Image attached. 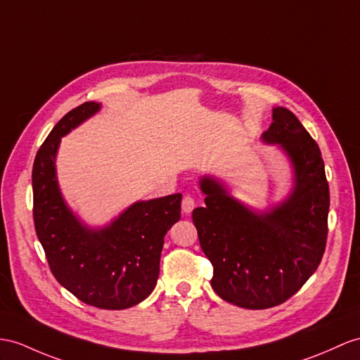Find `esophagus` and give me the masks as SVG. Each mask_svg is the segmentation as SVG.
Instances as JSON below:
<instances>
[{
	"label": "esophagus",
	"mask_w": 360,
	"mask_h": 360,
	"mask_svg": "<svg viewBox=\"0 0 360 360\" xmlns=\"http://www.w3.org/2000/svg\"><path fill=\"white\" fill-rule=\"evenodd\" d=\"M194 207H195V201H194V198L192 197H189V195H186L185 198H183V201H181V209H183V212H185L186 215H189L192 210H194Z\"/></svg>",
	"instance_id": "1"
}]
</instances>
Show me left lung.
<instances>
[{
  "instance_id": "obj_1",
  "label": "left lung",
  "mask_w": 360,
  "mask_h": 360,
  "mask_svg": "<svg viewBox=\"0 0 360 360\" xmlns=\"http://www.w3.org/2000/svg\"><path fill=\"white\" fill-rule=\"evenodd\" d=\"M261 140L278 145L292 165L288 195L266 210L235 198L214 175L200 179L206 206L192 212L200 246L214 266L210 284L250 310L285 302L305 284L327 243L330 191L318 143L292 111L276 107Z\"/></svg>"
}]
</instances>
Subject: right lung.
<instances>
[{"label": "right lung", "mask_w": 360, "mask_h": 360, "mask_svg": "<svg viewBox=\"0 0 360 360\" xmlns=\"http://www.w3.org/2000/svg\"><path fill=\"white\" fill-rule=\"evenodd\" d=\"M99 102L67 112L34 157L33 220L51 274L82 302L129 309L151 295L160 271L165 235L180 220L181 194L136 201L110 224L91 227L67 205L59 188L60 139L94 116Z\"/></svg>", "instance_id": "1"}]
</instances>
